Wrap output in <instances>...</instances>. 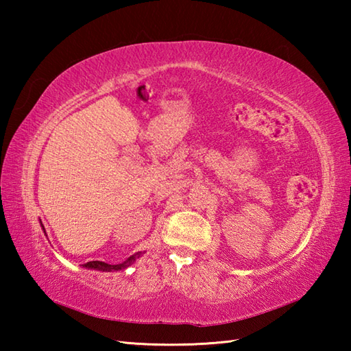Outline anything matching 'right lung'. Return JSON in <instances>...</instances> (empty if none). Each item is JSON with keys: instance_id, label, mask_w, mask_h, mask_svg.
<instances>
[{"instance_id": "1", "label": "right lung", "mask_w": 351, "mask_h": 351, "mask_svg": "<svg viewBox=\"0 0 351 351\" xmlns=\"http://www.w3.org/2000/svg\"><path fill=\"white\" fill-rule=\"evenodd\" d=\"M40 226H42V229H43V232H45V228H43V225H42V221H40ZM45 235H47V232H45ZM145 252H137V253H134V255H131L128 259L126 261H123V263H121V264H107V263H102V261H90V263H87V264H84L83 267L84 268H88V270H98V271H119V270H123V268H126V267H130L134 261L136 259H138L141 255H143Z\"/></svg>"}]
</instances>
